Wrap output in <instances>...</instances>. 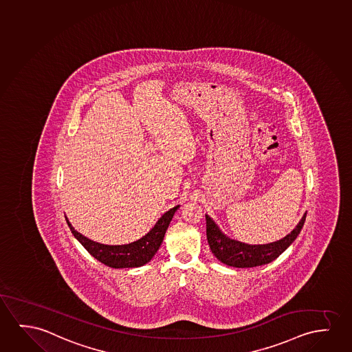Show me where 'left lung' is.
Listing matches in <instances>:
<instances>
[{
  "instance_id": "8db88e82",
  "label": "left lung",
  "mask_w": 352,
  "mask_h": 352,
  "mask_svg": "<svg viewBox=\"0 0 352 352\" xmlns=\"http://www.w3.org/2000/svg\"><path fill=\"white\" fill-rule=\"evenodd\" d=\"M306 213L289 234L283 239L266 245H248L240 241L230 239L220 230L208 214L207 221V240L212 253L223 264L232 267H254L265 265L278 258L294 242L305 223Z\"/></svg>"
}]
</instances>
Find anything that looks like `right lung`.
<instances>
[{
  "mask_svg": "<svg viewBox=\"0 0 352 352\" xmlns=\"http://www.w3.org/2000/svg\"><path fill=\"white\" fill-rule=\"evenodd\" d=\"M180 206H175L169 209L156 221L153 229L142 239L131 242L128 245H110L99 243L96 241L87 239L86 236L80 234L74 229L72 223L67 217V225L75 236L89 254L99 260L102 264L113 267V269H124V267H140L148 264L153 259V255L157 253L158 248L162 245L166 231L168 229L169 223L172 221L174 213Z\"/></svg>",
  "mask_w": 352,
  "mask_h": 352,
  "instance_id": "right-lung-1",
  "label": "right lung"
}]
</instances>
